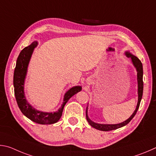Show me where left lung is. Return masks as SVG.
I'll return each instance as SVG.
<instances>
[{
    "instance_id": "obj_1",
    "label": "left lung",
    "mask_w": 156,
    "mask_h": 156,
    "mask_svg": "<svg viewBox=\"0 0 156 156\" xmlns=\"http://www.w3.org/2000/svg\"><path fill=\"white\" fill-rule=\"evenodd\" d=\"M125 55L127 57H130L132 59V64L134 66L136 70H137V80H138V103L137 106H136L135 111L133 112V113L132 114L129 119H127L126 121L124 122H121L119 124H99L94 122L90 119H89L88 116V107L86 108V119L88 121V123L91 125L92 127L95 128L98 130L101 131H104V132H108V131H111L114 129H119L122 127L125 126V125H127L129 122L132 121V119L136 115V112L138 110L139 106H140V103L142 99V97H143V64L140 62V60L137 57L131 54L129 52H126Z\"/></svg>"
}]
</instances>
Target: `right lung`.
<instances>
[{
	"label": "right lung",
	"mask_w": 156,
	"mask_h": 156,
	"mask_svg": "<svg viewBox=\"0 0 156 156\" xmlns=\"http://www.w3.org/2000/svg\"><path fill=\"white\" fill-rule=\"evenodd\" d=\"M37 45V42L31 44L24 48L19 54L13 73V87L14 94L18 105L24 116L31 121L41 125H50L55 123L62 115L63 109L66 103L73 95L81 90V86H74L66 92L61 108L55 112H44L37 110L29 104L26 99L24 92V80L27 73V68L34 48Z\"/></svg>",
	"instance_id": "add662e5"
}]
</instances>
